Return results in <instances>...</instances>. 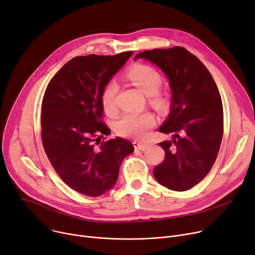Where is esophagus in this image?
<instances>
[{
  "label": "esophagus",
  "mask_w": 255,
  "mask_h": 255,
  "mask_svg": "<svg viewBox=\"0 0 255 255\" xmlns=\"http://www.w3.org/2000/svg\"><path fill=\"white\" fill-rule=\"evenodd\" d=\"M133 144H134V148L136 150H141V151H144L149 146V143L144 141H134Z\"/></svg>",
  "instance_id": "obj_1"
}]
</instances>
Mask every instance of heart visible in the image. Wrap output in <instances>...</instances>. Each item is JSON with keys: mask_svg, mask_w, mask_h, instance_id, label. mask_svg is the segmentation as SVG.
<instances>
[{"mask_svg": "<svg viewBox=\"0 0 255 255\" xmlns=\"http://www.w3.org/2000/svg\"><path fill=\"white\" fill-rule=\"evenodd\" d=\"M125 77L132 85L137 87L145 95L148 101L155 109L162 111L167 106V98L159 91L162 86L163 77L155 68L149 65H134L125 73ZM119 86L116 82H110L105 85L101 93V104L104 112L109 116L118 114L117 95ZM156 120L153 114L143 113H126L116 123V131L122 136L143 138L149 130L154 127Z\"/></svg>", "mask_w": 255, "mask_h": 255, "instance_id": "heart-1", "label": "heart"}]
</instances>
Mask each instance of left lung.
I'll return each mask as SVG.
<instances>
[{
    "mask_svg": "<svg viewBox=\"0 0 255 255\" xmlns=\"http://www.w3.org/2000/svg\"><path fill=\"white\" fill-rule=\"evenodd\" d=\"M139 58L156 64L166 74L172 92L170 114L159 131L175 135L158 143L165 157L153 175L170 190H188L208 175L220 149V93L207 67L182 46L144 50L134 60Z\"/></svg>",
    "mask_w": 255,
    "mask_h": 255,
    "instance_id": "left-lung-1",
    "label": "left lung"
}]
</instances>
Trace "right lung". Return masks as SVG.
Masks as SVG:
<instances>
[{
	"label": "right lung",
	"mask_w": 255,
	"mask_h": 255,
	"mask_svg": "<svg viewBox=\"0 0 255 255\" xmlns=\"http://www.w3.org/2000/svg\"><path fill=\"white\" fill-rule=\"evenodd\" d=\"M132 53L75 57L51 78L44 93V151L64 183L87 196L112 189L121 163L134 151L129 140L121 137L101 141L111 133L103 121L102 90Z\"/></svg>",
	"instance_id": "right-lung-1"
}]
</instances>
